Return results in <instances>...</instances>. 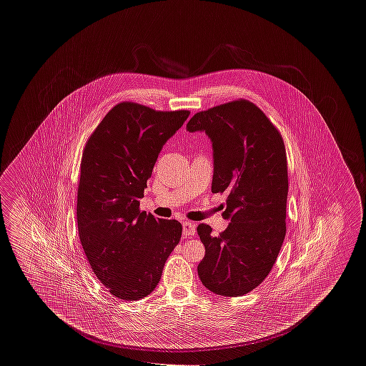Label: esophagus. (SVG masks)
Segmentation results:
<instances>
[{
	"mask_svg": "<svg viewBox=\"0 0 366 366\" xmlns=\"http://www.w3.org/2000/svg\"><path fill=\"white\" fill-rule=\"evenodd\" d=\"M182 233H184V236H188V237L194 236L196 234V225L192 224L189 221L182 222Z\"/></svg>",
	"mask_w": 366,
	"mask_h": 366,
	"instance_id": "1",
	"label": "esophagus"
}]
</instances>
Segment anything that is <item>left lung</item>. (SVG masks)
<instances>
[{
  "label": "left lung",
  "mask_w": 366,
  "mask_h": 366,
  "mask_svg": "<svg viewBox=\"0 0 366 366\" xmlns=\"http://www.w3.org/2000/svg\"><path fill=\"white\" fill-rule=\"evenodd\" d=\"M189 132L203 130L214 148L212 193L227 192V229L197 234L206 255L197 266L203 285L222 296H242L266 279L285 239L288 166L279 129L245 99L194 114Z\"/></svg>",
  "instance_id": "obj_1"
}]
</instances>
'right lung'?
Here are the masks:
<instances>
[{
    "instance_id": "add662e5",
    "label": "right lung",
    "mask_w": 366,
    "mask_h": 366,
    "mask_svg": "<svg viewBox=\"0 0 366 366\" xmlns=\"http://www.w3.org/2000/svg\"><path fill=\"white\" fill-rule=\"evenodd\" d=\"M189 114L122 102L109 109L85 144L78 233L93 273L122 300L149 295L179 243L182 225L141 211L139 199L162 147Z\"/></svg>"
}]
</instances>
